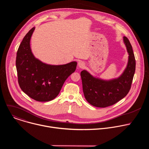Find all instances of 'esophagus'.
Returning <instances> with one entry per match:
<instances>
[{"label": "esophagus", "instance_id": "34e87169", "mask_svg": "<svg viewBox=\"0 0 149 149\" xmlns=\"http://www.w3.org/2000/svg\"><path fill=\"white\" fill-rule=\"evenodd\" d=\"M78 67H79V68H84V66H85V63H84L83 61H79V62H78Z\"/></svg>", "mask_w": 149, "mask_h": 149}]
</instances>
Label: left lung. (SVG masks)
<instances>
[{
  "instance_id": "obj_1",
  "label": "left lung",
  "mask_w": 149,
  "mask_h": 149,
  "mask_svg": "<svg viewBox=\"0 0 149 149\" xmlns=\"http://www.w3.org/2000/svg\"><path fill=\"white\" fill-rule=\"evenodd\" d=\"M123 40L129 53L126 68L118 78L105 81L92 76L86 70L81 72L82 89L86 100L97 107L114 105L129 93L136 70V59L132 45L127 37Z\"/></svg>"
}]
</instances>
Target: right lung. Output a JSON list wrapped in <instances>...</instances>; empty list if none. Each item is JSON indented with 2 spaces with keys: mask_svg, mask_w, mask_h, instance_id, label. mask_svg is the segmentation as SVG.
Instances as JSON below:
<instances>
[{
  "mask_svg": "<svg viewBox=\"0 0 149 149\" xmlns=\"http://www.w3.org/2000/svg\"><path fill=\"white\" fill-rule=\"evenodd\" d=\"M34 30L33 27L26 33L17 51L18 83L21 90L31 98L49 101L59 94L65 80L75 71L77 63L74 61L65 65H52L36 59L30 47Z\"/></svg>",
  "mask_w": 149,
  "mask_h": 149,
  "instance_id": "1",
  "label": "right lung"
}]
</instances>
